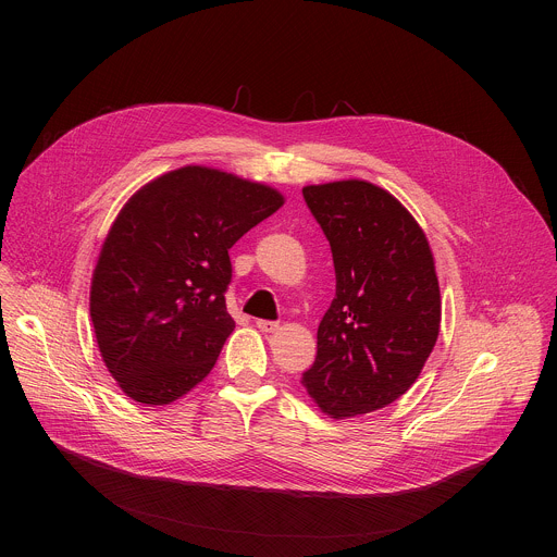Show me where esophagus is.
Returning <instances> with one entry per match:
<instances>
[{"instance_id": "34e87169", "label": "esophagus", "mask_w": 557, "mask_h": 557, "mask_svg": "<svg viewBox=\"0 0 557 557\" xmlns=\"http://www.w3.org/2000/svg\"><path fill=\"white\" fill-rule=\"evenodd\" d=\"M256 326H258L262 333H275V331H280V324H277V322H269V320H258Z\"/></svg>"}]
</instances>
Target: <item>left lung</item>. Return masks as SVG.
<instances>
[{
    "instance_id": "8db88e82",
    "label": "left lung",
    "mask_w": 557,
    "mask_h": 557,
    "mask_svg": "<svg viewBox=\"0 0 557 557\" xmlns=\"http://www.w3.org/2000/svg\"><path fill=\"white\" fill-rule=\"evenodd\" d=\"M324 228L337 290L301 383L326 417L389 406L419 379L441 331V288L428 237L389 191L348 178L306 185Z\"/></svg>"
}]
</instances>
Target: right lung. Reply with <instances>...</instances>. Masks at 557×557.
Masks as SVG:
<instances>
[{
  "instance_id": "obj_1",
  "label": "right lung",
  "mask_w": 557,
  "mask_h": 557,
  "mask_svg": "<svg viewBox=\"0 0 557 557\" xmlns=\"http://www.w3.org/2000/svg\"><path fill=\"white\" fill-rule=\"evenodd\" d=\"M284 196L264 183L185 165L143 185L101 247L90 317L106 368L143 406H170L215 366L233 333L228 249Z\"/></svg>"
}]
</instances>
